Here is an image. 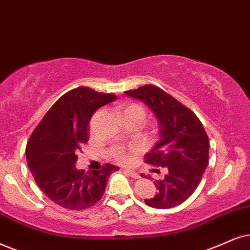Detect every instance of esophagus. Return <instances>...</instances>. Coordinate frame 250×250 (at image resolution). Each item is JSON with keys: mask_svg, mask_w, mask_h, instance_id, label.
Instances as JSON below:
<instances>
[{"mask_svg": "<svg viewBox=\"0 0 250 250\" xmlns=\"http://www.w3.org/2000/svg\"><path fill=\"white\" fill-rule=\"evenodd\" d=\"M125 173H128V174L130 175L131 178H134V179H140V178H141V175L138 174L137 172H134V170H130V169H125Z\"/></svg>", "mask_w": 250, "mask_h": 250, "instance_id": "esophagus-1", "label": "esophagus"}]
</instances>
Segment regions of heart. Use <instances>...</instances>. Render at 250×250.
<instances>
[{
    "label": "heart",
    "mask_w": 250,
    "mask_h": 250,
    "mask_svg": "<svg viewBox=\"0 0 250 250\" xmlns=\"http://www.w3.org/2000/svg\"><path fill=\"white\" fill-rule=\"evenodd\" d=\"M125 113H138V114H141L144 118V110L140 106H136V105L129 106L125 109ZM115 157H116V159L121 163H129L131 160V158L129 157L128 154L125 152V151L121 150V148H118V150L115 151Z\"/></svg>",
    "instance_id": "b5f03b06"
}]
</instances>
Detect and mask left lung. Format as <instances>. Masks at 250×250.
<instances>
[{
	"label": "left lung",
	"mask_w": 250,
	"mask_h": 250,
	"mask_svg": "<svg viewBox=\"0 0 250 250\" xmlns=\"http://www.w3.org/2000/svg\"><path fill=\"white\" fill-rule=\"evenodd\" d=\"M152 112L159 127V141L145 154V162L166 167L165 179L154 181L158 192L144 200L154 209H170L183 203L197 188L209 164V138L190 109L153 85L125 91Z\"/></svg>",
	"instance_id": "left-lung-1"
}]
</instances>
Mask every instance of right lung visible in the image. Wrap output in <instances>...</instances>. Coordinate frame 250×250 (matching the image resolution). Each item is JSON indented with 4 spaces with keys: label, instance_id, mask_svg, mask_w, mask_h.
Wrapping results in <instances>:
<instances>
[{
    "label": "right lung",
    "instance_id": "obj_1",
    "mask_svg": "<svg viewBox=\"0 0 250 250\" xmlns=\"http://www.w3.org/2000/svg\"><path fill=\"white\" fill-rule=\"evenodd\" d=\"M115 99L114 94L83 86L69 91L50 107L28 140L25 152L37 185L64 209L84 210L98 203L109 175L119 169L110 164L92 172L76 167V152L87 142L93 113Z\"/></svg>",
    "mask_w": 250,
    "mask_h": 250
}]
</instances>
